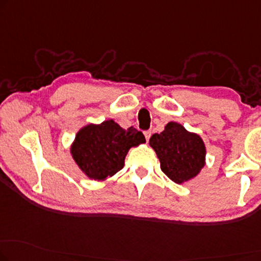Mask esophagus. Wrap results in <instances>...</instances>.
I'll use <instances>...</instances> for the list:
<instances>
[{
	"instance_id": "obj_1",
	"label": "esophagus",
	"mask_w": 261,
	"mask_h": 261,
	"mask_svg": "<svg viewBox=\"0 0 261 261\" xmlns=\"http://www.w3.org/2000/svg\"><path fill=\"white\" fill-rule=\"evenodd\" d=\"M144 136H145L146 142H149V139L151 137V131H145V132H144Z\"/></svg>"
}]
</instances>
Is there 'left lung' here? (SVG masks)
I'll use <instances>...</instances> for the list:
<instances>
[{
	"instance_id": "8db88e82",
	"label": "left lung",
	"mask_w": 261,
	"mask_h": 261,
	"mask_svg": "<svg viewBox=\"0 0 261 261\" xmlns=\"http://www.w3.org/2000/svg\"><path fill=\"white\" fill-rule=\"evenodd\" d=\"M149 144L161 162L163 172L176 184L193 179L206 164L203 138L177 122L168 123L164 131L151 136Z\"/></svg>"
}]
</instances>
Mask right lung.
<instances>
[{
  "label": "right lung",
  "instance_id": "obj_1",
  "mask_svg": "<svg viewBox=\"0 0 261 261\" xmlns=\"http://www.w3.org/2000/svg\"><path fill=\"white\" fill-rule=\"evenodd\" d=\"M145 143V137L134 126L123 129L112 119L100 124L89 123L75 136L70 153L89 179L103 181L123 169L131 147Z\"/></svg>",
  "mask_w": 261,
  "mask_h": 261
}]
</instances>
